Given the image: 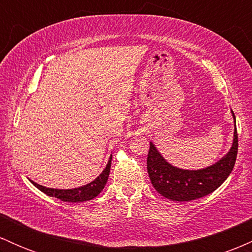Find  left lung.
<instances>
[{"mask_svg": "<svg viewBox=\"0 0 252 252\" xmlns=\"http://www.w3.org/2000/svg\"><path fill=\"white\" fill-rule=\"evenodd\" d=\"M232 116L235 120L232 147L218 162L206 168L198 170L176 168L167 162L154 144L150 142L147 169L153 186L161 195L174 201L195 200L215 192L226 180L235 167L238 153V135L233 111Z\"/></svg>", "mask_w": 252, "mask_h": 252, "instance_id": "left-lung-1", "label": "left lung"}]
</instances>
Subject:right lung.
I'll list each match as a JSON object with an SVG mask.
<instances>
[{"instance_id": "1", "label": "right lung", "mask_w": 252, "mask_h": 252, "mask_svg": "<svg viewBox=\"0 0 252 252\" xmlns=\"http://www.w3.org/2000/svg\"><path fill=\"white\" fill-rule=\"evenodd\" d=\"M111 160H112V155L110 156L109 162L106 164L105 169H104L94 181L90 182L88 185H85V186L78 187V189H47V187H43L41 185L36 184V182L32 180L31 182L36 187V189H39L41 192L45 193V194L54 196V198L60 199V200L63 201H70V202L88 201V200H91V199L96 198V196L102 192L104 187H105V184L106 181H108V178L110 174Z\"/></svg>"}]
</instances>
